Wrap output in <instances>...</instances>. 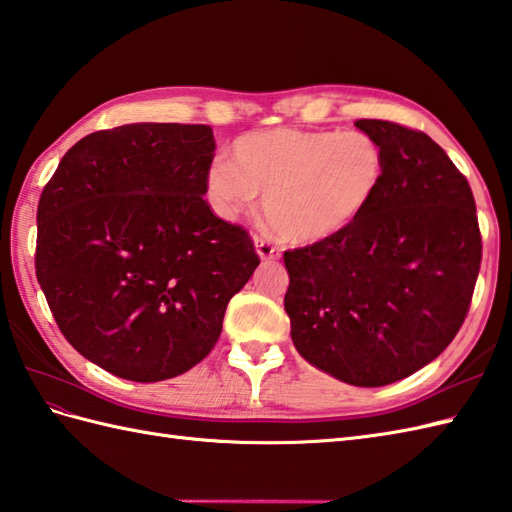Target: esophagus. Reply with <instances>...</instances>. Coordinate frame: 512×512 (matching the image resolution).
Instances as JSON below:
<instances>
[{
  "label": "esophagus",
  "mask_w": 512,
  "mask_h": 512,
  "mask_svg": "<svg viewBox=\"0 0 512 512\" xmlns=\"http://www.w3.org/2000/svg\"><path fill=\"white\" fill-rule=\"evenodd\" d=\"M255 251L261 259H277L281 255L277 246H272L268 240H261V237H255Z\"/></svg>",
  "instance_id": "obj_1"
}]
</instances>
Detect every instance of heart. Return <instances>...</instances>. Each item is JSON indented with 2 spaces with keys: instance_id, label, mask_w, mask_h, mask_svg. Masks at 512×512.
<instances>
[{
  "instance_id": "heart-1",
  "label": "heart",
  "mask_w": 512,
  "mask_h": 512,
  "mask_svg": "<svg viewBox=\"0 0 512 512\" xmlns=\"http://www.w3.org/2000/svg\"><path fill=\"white\" fill-rule=\"evenodd\" d=\"M384 178V154L360 130L270 128L235 139L231 161L207 172L213 211L233 220L257 194L275 231L292 244H318L347 231Z\"/></svg>"
}]
</instances>
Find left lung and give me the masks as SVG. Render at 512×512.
<instances>
[{
  "label": "left lung",
  "mask_w": 512,
  "mask_h": 512,
  "mask_svg": "<svg viewBox=\"0 0 512 512\" xmlns=\"http://www.w3.org/2000/svg\"><path fill=\"white\" fill-rule=\"evenodd\" d=\"M355 126L382 148V185L347 231L283 255V305L305 362L377 388L417 373L454 340L482 237L467 178L436 141L382 120Z\"/></svg>",
  "instance_id": "obj_1"
}]
</instances>
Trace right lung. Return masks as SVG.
Masks as SVG:
<instances>
[{
    "instance_id": "obj_1",
    "label": "right lung",
    "mask_w": 512,
    "mask_h": 512,
    "mask_svg": "<svg viewBox=\"0 0 512 512\" xmlns=\"http://www.w3.org/2000/svg\"><path fill=\"white\" fill-rule=\"evenodd\" d=\"M213 152L209 126L126 124L80 139L43 189L39 285L104 371L144 384L189 371L259 266L248 233L202 200Z\"/></svg>"
}]
</instances>
